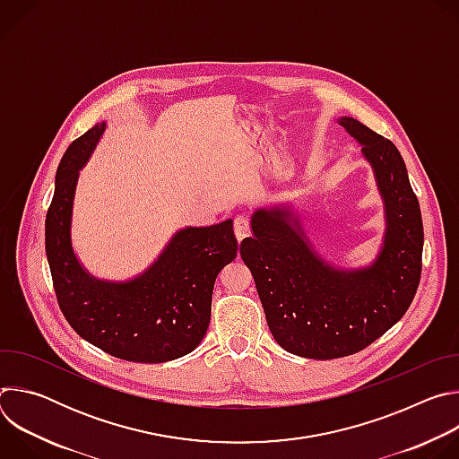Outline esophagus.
I'll list each match as a JSON object with an SVG mask.
<instances>
[{"mask_svg":"<svg viewBox=\"0 0 459 459\" xmlns=\"http://www.w3.org/2000/svg\"><path fill=\"white\" fill-rule=\"evenodd\" d=\"M234 234H236L238 241H241L247 236H250V221H248L247 216H238L234 220Z\"/></svg>","mask_w":459,"mask_h":459,"instance_id":"34e87169","label":"esophagus"}]
</instances>
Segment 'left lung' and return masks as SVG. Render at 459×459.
Returning <instances> with one entry per match:
<instances>
[{"instance_id":"1","label":"left lung","mask_w":459,"mask_h":459,"mask_svg":"<svg viewBox=\"0 0 459 459\" xmlns=\"http://www.w3.org/2000/svg\"><path fill=\"white\" fill-rule=\"evenodd\" d=\"M338 123L361 145L383 200L386 229L376 259L361 269L334 267L289 205L257 209L252 238L239 247L274 340L310 359L368 347L403 317L421 278V211L400 151L354 117Z\"/></svg>"}]
</instances>
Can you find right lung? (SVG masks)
Instances as JSON below:
<instances>
[{
    "mask_svg": "<svg viewBox=\"0 0 459 459\" xmlns=\"http://www.w3.org/2000/svg\"><path fill=\"white\" fill-rule=\"evenodd\" d=\"M105 121L65 151L45 220V252L56 298L73 329L107 354L163 363L198 347L209 329L218 274L238 254L232 220L211 227H185L154 264L126 281L87 273L73 248V209L80 170L89 161Z\"/></svg>",
    "mask_w": 459,
    "mask_h": 459,
    "instance_id": "obj_1",
    "label": "right lung"
}]
</instances>
